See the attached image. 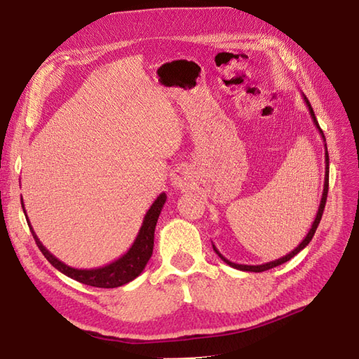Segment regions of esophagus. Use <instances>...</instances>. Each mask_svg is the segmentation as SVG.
<instances>
[{
    "mask_svg": "<svg viewBox=\"0 0 359 359\" xmlns=\"http://www.w3.org/2000/svg\"><path fill=\"white\" fill-rule=\"evenodd\" d=\"M170 180H172L173 187H177L180 190H186L191 187V184L194 182V173L186 166H178L173 169Z\"/></svg>",
    "mask_w": 359,
    "mask_h": 359,
    "instance_id": "34e87169",
    "label": "esophagus"
}]
</instances>
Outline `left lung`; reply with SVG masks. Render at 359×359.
Listing matches in <instances>:
<instances>
[{
	"label": "left lung",
	"instance_id": "left-lung-1",
	"mask_svg": "<svg viewBox=\"0 0 359 359\" xmlns=\"http://www.w3.org/2000/svg\"><path fill=\"white\" fill-rule=\"evenodd\" d=\"M302 97H304V102H306V104H307V107H309L313 123H314V126H316V128L319 130V133H320V136H322V139H323V142H325V135H323V132H322V128L319 127L316 115H314V112H313V107H311L310 102L307 100V97L304 95V94H302ZM328 184H330V157H328L327 144H325V181H323V191H322V199H320V203H319V208H318L316 217H314V222H313V224H311V227H310L309 233H307L306 238H304V240L301 241V244H299L297 248H293L289 255H286V256H283V257H280V259H276V260H271V262H266V264H262V265H243V264L231 262V260L226 259V257L219 252V250H217V247L212 244L214 252H215L217 255H219V257L223 260V262H226L229 266L236 268V269H240V271H250V273H262V271H266V269H271V268H274V266H278V265H281V264L287 262V260H290L293 256H297V255L301 252V250H304V248H306V247L309 245V243L311 241V238H313L314 232H316L318 226H319V223H320V219H322L323 210H325V203H327Z\"/></svg>",
	"mask_w": 359,
	"mask_h": 359
}]
</instances>
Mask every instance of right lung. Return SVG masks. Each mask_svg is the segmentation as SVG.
I'll return each mask as SVG.
<instances>
[{"label": "right lung", "instance_id": "right-lung-1", "mask_svg": "<svg viewBox=\"0 0 359 359\" xmlns=\"http://www.w3.org/2000/svg\"><path fill=\"white\" fill-rule=\"evenodd\" d=\"M165 202H166V193H161L160 196L154 201V203L151 205V208L147 211V214L144 217V223H142V226H140L136 240H135L133 245L128 248V252L126 255L114 260L112 264L104 265L102 268L78 269V268H72L64 262H61L60 259L53 256L49 250L40 243L39 236L36 235L34 229H32V226L28 220V215H27L25 206H24V199H22V196H20V203H22V210L25 212L29 231H31L32 236H34L36 244L40 248V252L49 260L50 265L55 266L64 276L79 281V283L94 286V287H103V289L123 286V285L128 283V281L135 280L145 269L151 255H153L156 224H157L158 215L163 210V205H165Z\"/></svg>", "mask_w": 359, "mask_h": 359}]
</instances>
